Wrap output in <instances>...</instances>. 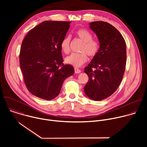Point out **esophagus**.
I'll return each instance as SVG.
<instances>
[{
	"instance_id": "obj_1",
	"label": "esophagus",
	"mask_w": 147,
	"mask_h": 147,
	"mask_svg": "<svg viewBox=\"0 0 147 147\" xmlns=\"http://www.w3.org/2000/svg\"><path fill=\"white\" fill-rule=\"evenodd\" d=\"M74 70H75V73H76V74L81 73V70L79 69H78V68H75Z\"/></svg>"
}]
</instances>
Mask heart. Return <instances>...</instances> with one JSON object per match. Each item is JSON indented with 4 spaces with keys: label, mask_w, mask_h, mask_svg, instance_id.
I'll list each match as a JSON object with an SVG mask.
<instances>
[{
    "label": "heart",
    "mask_w": 147,
    "mask_h": 147,
    "mask_svg": "<svg viewBox=\"0 0 147 147\" xmlns=\"http://www.w3.org/2000/svg\"><path fill=\"white\" fill-rule=\"evenodd\" d=\"M76 35L83 41L81 51L78 53H72L65 59L66 63L74 67H78L82 66L88 60V56L86 53L90 57L95 56L98 52L99 44L98 41L92 39V34L87 30L78 29L76 32ZM70 44V37L65 36L61 41L60 48L65 53H69Z\"/></svg>",
    "instance_id": "b5f03b06"
}]
</instances>
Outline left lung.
<instances>
[{
    "mask_svg": "<svg viewBox=\"0 0 147 147\" xmlns=\"http://www.w3.org/2000/svg\"><path fill=\"white\" fill-rule=\"evenodd\" d=\"M96 34L99 49L84 68L89 80L84 87L87 97L101 100L112 95L121 82L126 63V45L120 32L104 22L89 23Z\"/></svg>",
    "mask_w": 147,
    "mask_h": 147,
    "instance_id": "1",
    "label": "left lung"
}]
</instances>
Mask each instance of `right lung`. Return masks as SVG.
Returning a JSON list of instances; mask_svg holds the SVG:
<instances>
[{
  "mask_svg": "<svg viewBox=\"0 0 147 147\" xmlns=\"http://www.w3.org/2000/svg\"><path fill=\"white\" fill-rule=\"evenodd\" d=\"M70 23L45 21L31 30L22 42L20 68L28 90L36 97L55 98L65 79L74 73L71 65L63 64L60 48Z\"/></svg>",
  "mask_w": 147,
  "mask_h": 147,
  "instance_id": "add662e5",
  "label": "right lung"
}]
</instances>
